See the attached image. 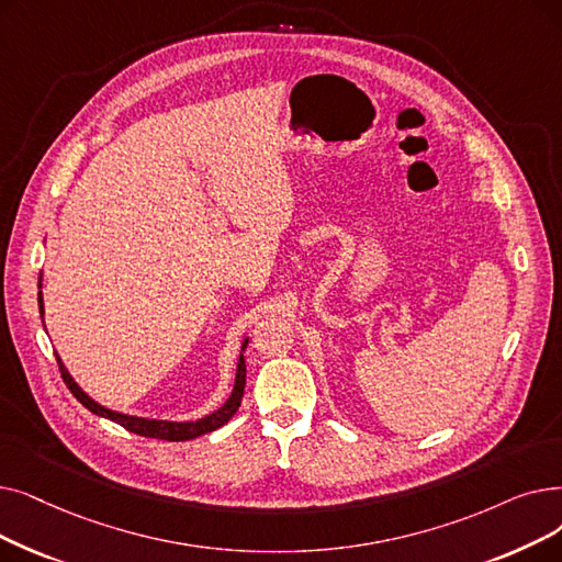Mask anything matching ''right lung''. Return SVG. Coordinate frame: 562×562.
Listing matches in <instances>:
<instances>
[{
	"mask_svg": "<svg viewBox=\"0 0 562 562\" xmlns=\"http://www.w3.org/2000/svg\"><path fill=\"white\" fill-rule=\"evenodd\" d=\"M38 289H41V280H38ZM38 310H41V314H43V296H41V291H38ZM246 347H248V339L243 341L240 349H246ZM57 362H59V372H61L64 383L68 385L70 393L76 395V400H78L85 408H89L91 413H95V416L108 418V420H112V423H119L121 427H126L128 431H133V434H137V436L162 438V441H190V438H198V436H202V434H209V431H213V429H217V427H223L225 423L232 420V416H234V413H236L238 406H240L243 393H246V358H243V353H240L238 368H236V383H234L232 395H229V400H227L221 408L213 411L211 416H206V418H202V420H194V423L146 420V418L124 416V413H116V411H110V408H105V406H101V404H95L89 395H85V390H82L76 381H72V376L68 374V370L64 368V362H61L59 358H57Z\"/></svg>",
	"mask_w": 562,
	"mask_h": 562,
	"instance_id": "add662e5",
	"label": "right lung"
}]
</instances>
